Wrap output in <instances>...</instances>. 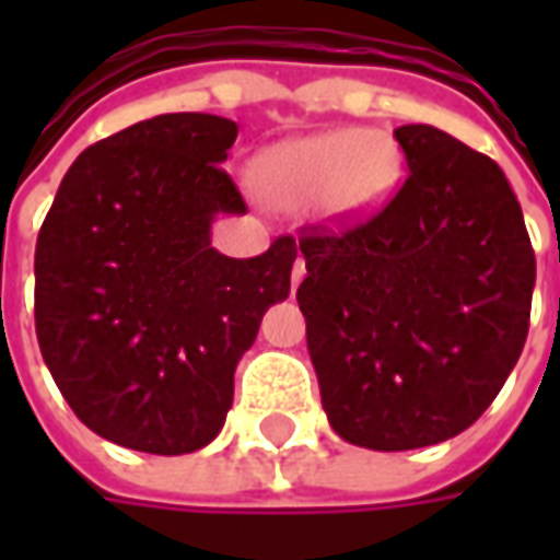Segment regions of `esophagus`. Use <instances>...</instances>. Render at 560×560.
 Here are the masks:
<instances>
[{
  "instance_id": "esophagus-1",
  "label": "esophagus",
  "mask_w": 560,
  "mask_h": 560,
  "mask_svg": "<svg viewBox=\"0 0 560 560\" xmlns=\"http://www.w3.org/2000/svg\"><path fill=\"white\" fill-rule=\"evenodd\" d=\"M303 276H305V260L303 257H296V264H293V288L303 281Z\"/></svg>"
}]
</instances>
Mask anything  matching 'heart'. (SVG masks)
I'll list each match as a JSON object with an SVG mask.
<instances>
[{
  "mask_svg": "<svg viewBox=\"0 0 560 560\" xmlns=\"http://www.w3.org/2000/svg\"><path fill=\"white\" fill-rule=\"evenodd\" d=\"M396 176V152L387 140L360 128H341L267 149L255 164L260 197L279 209H303L324 200L332 215L369 209Z\"/></svg>",
  "mask_w": 560,
  "mask_h": 560,
  "instance_id": "heart-1",
  "label": "heart"
}]
</instances>
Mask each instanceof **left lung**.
<instances>
[{
    "instance_id": "left-lung-1",
    "label": "left lung",
    "mask_w": 560,
    "mask_h": 560,
    "mask_svg": "<svg viewBox=\"0 0 560 560\" xmlns=\"http://www.w3.org/2000/svg\"><path fill=\"white\" fill-rule=\"evenodd\" d=\"M408 179L377 215L300 240L296 303L329 425L396 453L441 444L504 387L537 260L504 171L432 126L396 128Z\"/></svg>"
}]
</instances>
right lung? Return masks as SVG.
Masks as SVG:
<instances>
[{
    "mask_svg": "<svg viewBox=\"0 0 560 560\" xmlns=\"http://www.w3.org/2000/svg\"><path fill=\"white\" fill-rule=\"evenodd\" d=\"M236 122L164 114L80 152L35 245V332L83 425L128 450L207 446L233 405V372L269 305L288 300L296 243L212 248L243 215L221 164Z\"/></svg>",
    "mask_w": 560,
    "mask_h": 560,
    "instance_id": "1",
    "label": "right lung"
}]
</instances>
